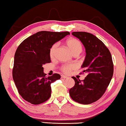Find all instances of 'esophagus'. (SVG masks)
<instances>
[{
	"mask_svg": "<svg viewBox=\"0 0 126 126\" xmlns=\"http://www.w3.org/2000/svg\"><path fill=\"white\" fill-rule=\"evenodd\" d=\"M61 78H67V77L66 76H64V75H62L61 76Z\"/></svg>",
	"mask_w": 126,
	"mask_h": 126,
	"instance_id": "34e87169",
	"label": "esophagus"
}]
</instances>
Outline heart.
Segmentation results:
<instances>
[{
	"label": "heart",
	"instance_id": "b5f03b06",
	"mask_svg": "<svg viewBox=\"0 0 126 126\" xmlns=\"http://www.w3.org/2000/svg\"><path fill=\"white\" fill-rule=\"evenodd\" d=\"M66 44L67 47L69 48L73 54L76 52L81 53L82 49V44L78 40L75 39V38H70L67 40L66 42ZM58 47L57 44H54L53 46L51 47L49 51V55L51 59H54L56 56V50ZM76 65L74 64H66L63 65L61 67V70L64 73H67L70 70H73L75 68Z\"/></svg>",
	"mask_w": 126,
	"mask_h": 126
}]
</instances>
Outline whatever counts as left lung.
I'll return each mask as SVG.
<instances>
[{"label":"left lung","mask_w":126,"mask_h":126,"mask_svg":"<svg viewBox=\"0 0 126 126\" xmlns=\"http://www.w3.org/2000/svg\"><path fill=\"white\" fill-rule=\"evenodd\" d=\"M84 45L86 57L82 67L87 76L83 81L72 77L75 85L69 94L77 102L89 105L98 101L105 93L114 73L112 57L109 49L96 36L85 32H74Z\"/></svg>","instance_id":"left-lung-1"}]
</instances>
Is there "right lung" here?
<instances>
[{
    "label": "right lung",
    "mask_w": 126,
    "mask_h": 126,
    "mask_svg": "<svg viewBox=\"0 0 126 126\" xmlns=\"http://www.w3.org/2000/svg\"><path fill=\"white\" fill-rule=\"evenodd\" d=\"M70 34L69 32H38L25 39L15 54L12 77L19 94L33 105L47 101L51 95V83L61 76L46 77L43 65L51 62L52 45Z\"/></svg>",
    "instance_id": "right-lung-1"
}]
</instances>
